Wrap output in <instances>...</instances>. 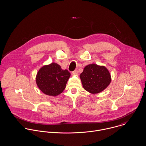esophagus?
<instances>
[{"instance_id":"esophagus-1","label":"esophagus","mask_w":146,"mask_h":146,"mask_svg":"<svg viewBox=\"0 0 146 146\" xmlns=\"http://www.w3.org/2000/svg\"><path fill=\"white\" fill-rule=\"evenodd\" d=\"M71 74H72V75H78V70H74V71H72V72H71Z\"/></svg>"}]
</instances>
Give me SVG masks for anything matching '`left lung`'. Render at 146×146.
I'll return each instance as SVG.
<instances>
[{"instance_id":"left-lung-1","label":"left lung","mask_w":146,"mask_h":146,"mask_svg":"<svg viewBox=\"0 0 146 146\" xmlns=\"http://www.w3.org/2000/svg\"><path fill=\"white\" fill-rule=\"evenodd\" d=\"M80 78L84 89L92 94L103 91L111 82V76L106 67L96 64L85 67Z\"/></svg>"}]
</instances>
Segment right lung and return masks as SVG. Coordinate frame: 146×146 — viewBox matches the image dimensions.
<instances>
[{"mask_svg": "<svg viewBox=\"0 0 146 146\" xmlns=\"http://www.w3.org/2000/svg\"><path fill=\"white\" fill-rule=\"evenodd\" d=\"M70 75L67 70H63L58 64L52 63L40 68L36 76V83L44 94L55 96L65 90Z\"/></svg>", "mask_w": 146, "mask_h": 146, "instance_id": "right-lung-1", "label": "right lung"}]
</instances>
